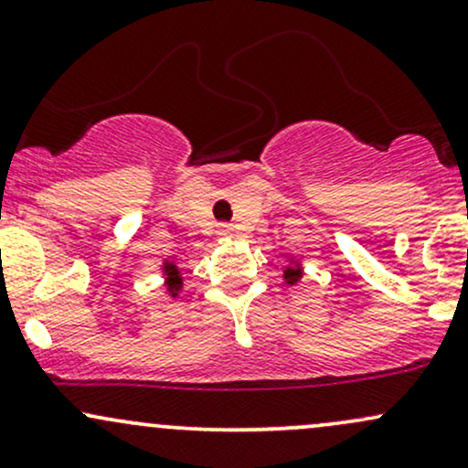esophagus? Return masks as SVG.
Here are the masks:
<instances>
[{
  "label": "esophagus",
  "instance_id": "34e87169",
  "mask_svg": "<svg viewBox=\"0 0 468 468\" xmlns=\"http://www.w3.org/2000/svg\"><path fill=\"white\" fill-rule=\"evenodd\" d=\"M219 235H222V238H230V235H233V227H230V224H222V227H219Z\"/></svg>",
  "mask_w": 468,
  "mask_h": 468
}]
</instances>
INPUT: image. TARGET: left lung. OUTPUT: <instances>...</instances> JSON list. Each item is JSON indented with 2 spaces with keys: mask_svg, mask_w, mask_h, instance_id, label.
Instances as JSON below:
<instances>
[{
  "mask_svg": "<svg viewBox=\"0 0 468 468\" xmlns=\"http://www.w3.org/2000/svg\"><path fill=\"white\" fill-rule=\"evenodd\" d=\"M302 279H303L302 260H297L294 255H290L288 257V266L283 268V282H286V286H297Z\"/></svg>",
  "mask_w": 468,
  "mask_h": 468,
  "instance_id": "left-lung-1",
  "label": "left lung"
}]
</instances>
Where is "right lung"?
Wrapping results in <instances>:
<instances>
[{"mask_svg": "<svg viewBox=\"0 0 468 468\" xmlns=\"http://www.w3.org/2000/svg\"><path fill=\"white\" fill-rule=\"evenodd\" d=\"M160 272H163V282H165V294H169L171 299L180 297L182 292V272L178 264H176L174 260H163V264H160Z\"/></svg>", "mask_w": 468, "mask_h": 468, "instance_id": "add662e5", "label": "right lung"}]
</instances>
